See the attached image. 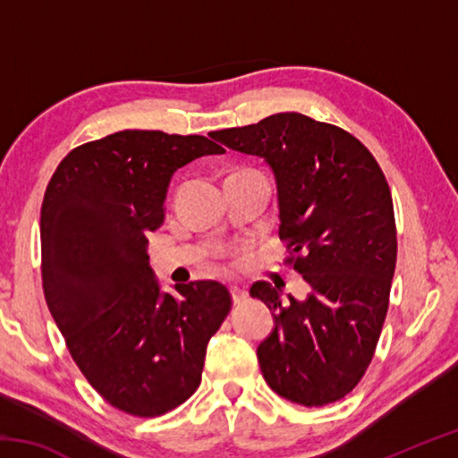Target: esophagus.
I'll list each match as a JSON object with an SVG mask.
<instances>
[{
    "mask_svg": "<svg viewBox=\"0 0 458 458\" xmlns=\"http://www.w3.org/2000/svg\"><path fill=\"white\" fill-rule=\"evenodd\" d=\"M230 293H232V301H234V305H240L244 303V301L248 299V293L244 289H240V286H230Z\"/></svg>",
    "mask_w": 458,
    "mask_h": 458,
    "instance_id": "esophagus-1",
    "label": "esophagus"
}]
</instances>
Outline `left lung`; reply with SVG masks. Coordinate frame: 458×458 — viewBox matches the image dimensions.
<instances>
[{"label": "left lung", "mask_w": 458, "mask_h": 458, "mask_svg": "<svg viewBox=\"0 0 458 458\" xmlns=\"http://www.w3.org/2000/svg\"><path fill=\"white\" fill-rule=\"evenodd\" d=\"M214 139L273 169L286 265L309 284L303 301L283 299L265 281L250 286L275 311L257 350L262 376L294 404L337 402L366 374L390 305L398 242L384 172L347 131L301 113L214 131Z\"/></svg>", "instance_id": "1"}]
</instances>
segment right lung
Segmentation results:
<instances>
[{"mask_svg": "<svg viewBox=\"0 0 458 458\" xmlns=\"http://www.w3.org/2000/svg\"><path fill=\"white\" fill-rule=\"evenodd\" d=\"M224 149L201 135L127 129L74 147L46 188V303L89 384L127 414L153 418L183 404L230 313V291L216 281L161 293L147 257L172 175Z\"/></svg>", "mask_w": 458, "mask_h": 458, "instance_id": "obj_1", "label": "right lung"}]
</instances>
